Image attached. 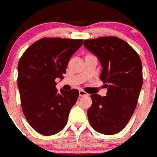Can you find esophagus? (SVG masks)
Wrapping results in <instances>:
<instances>
[{"label":"esophagus","instance_id":"34e87169","mask_svg":"<svg viewBox=\"0 0 157 157\" xmlns=\"http://www.w3.org/2000/svg\"><path fill=\"white\" fill-rule=\"evenodd\" d=\"M85 95H88L86 92L83 90H79V96H85Z\"/></svg>","mask_w":157,"mask_h":157}]
</instances>
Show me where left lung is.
<instances>
[{
  "label": "left lung",
  "instance_id": "8db88e82",
  "mask_svg": "<svg viewBox=\"0 0 157 157\" xmlns=\"http://www.w3.org/2000/svg\"><path fill=\"white\" fill-rule=\"evenodd\" d=\"M83 44L98 58L100 79L108 88L106 96L91 95L88 121L98 133L115 134L128 124L137 104L143 85L140 58L127 42L116 36L85 40Z\"/></svg>",
  "mask_w": 157,
  "mask_h": 157
}]
</instances>
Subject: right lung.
<instances>
[{
	"label": "right lung",
	"instance_id": "add662e5",
	"mask_svg": "<svg viewBox=\"0 0 157 157\" xmlns=\"http://www.w3.org/2000/svg\"><path fill=\"white\" fill-rule=\"evenodd\" d=\"M82 43L83 40L46 37L33 43L20 59L17 86L23 113L40 134H56L66 125L78 91H58L56 79L64 78L71 56Z\"/></svg>",
	"mask_w": 157,
	"mask_h": 157
}]
</instances>
